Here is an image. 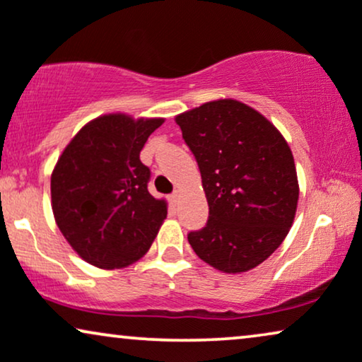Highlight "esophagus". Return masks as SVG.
I'll return each instance as SVG.
<instances>
[{"label": "esophagus", "instance_id": "obj_1", "mask_svg": "<svg viewBox=\"0 0 362 362\" xmlns=\"http://www.w3.org/2000/svg\"><path fill=\"white\" fill-rule=\"evenodd\" d=\"M168 199H170V202L172 204H177V200H178V192H173V194L168 197Z\"/></svg>", "mask_w": 362, "mask_h": 362}]
</instances>
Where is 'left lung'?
Masks as SVG:
<instances>
[{
  "mask_svg": "<svg viewBox=\"0 0 362 362\" xmlns=\"http://www.w3.org/2000/svg\"><path fill=\"white\" fill-rule=\"evenodd\" d=\"M175 122L199 163L210 210L189 243L218 272L253 269L295 220L300 185L290 146L263 114L237 99L210 100Z\"/></svg>",
  "mask_w": 362,
  "mask_h": 362,
  "instance_id": "1",
  "label": "left lung"
}]
</instances>
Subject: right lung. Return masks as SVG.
Wrapping results in <instances>:
<instances>
[{"instance_id":"add662e5","label":"right lung","mask_w":362,"mask_h":362,"mask_svg":"<svg viewBox=\"0 0 362 362\" xmlns=\"http://www.w3.org/2000/svg\"><path fill=\"white\" fill-rule=\"evenodd\" d=\"M163 120L99 115L57 158L51 173L52 214L62 237L89 264L129 267L156 240L167 202L148 194L151 170L141 162V151Z\"/></svg>"}]
</instances>
